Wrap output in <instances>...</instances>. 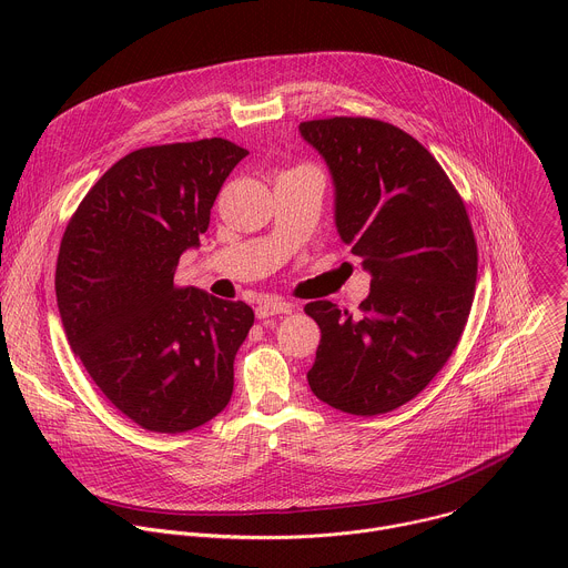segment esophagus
Wrapping results in <instances>:
<instances>
[{"instance_id":"34e87169","label":"esophagus","mask_w":568,"mask_h":568,"mask_svg":"<svg viewBox=\"0 0 568 568\" xmlns=\"http://www.w3.org/2000/svg\"><path fill=\"white\" fill-rule=\"evenodd\" d=\"M294 310L292 303L287 301H278V298H265L258 303L256 307V316L258 318H267V316H276V314H290Z\"/></svg>"}]
</instances>
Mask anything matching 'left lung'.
Segmentation results:
<instances>
[{
    "mask_svg": "<svg viewBox=\"0 0 568 568\" xmlns=\"http://www.w3.org/2000/svg\"><path fill=\"white\" fill-rule=\"evenodd\" d=\"M326 159L335 224L371 274L359 312L305 305L321 328L312 393L353 416L414 399L454 353L476 283V240L460 195L434 154L404 130L366 116L305 121Z\"/></svg>",
    "mask_w": 568,
    "mask_h": 568,
    "instance_id": "obj_1",
    "label": "left lung"
}]
</instances>
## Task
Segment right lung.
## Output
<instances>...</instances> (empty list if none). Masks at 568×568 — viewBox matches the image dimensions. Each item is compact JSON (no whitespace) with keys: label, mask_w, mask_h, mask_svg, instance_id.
Here are the masks:
<instances>
[{"label":"right lung","mask_w":568,"mask_h":568,"mask_svg":"<svg viewBox=\"0 0 568 568\" xmlns=\"http://www.w3.org/2000/svg\"><path fill=\"white\" fill-rule=\"evenodd\" d=\"M247 154L220 136L134 150L64 229L55 296L67 342L103 395L148 432L197 429L231 399L254 310L178 287L175 270L200 247L224 180Z\"/></svg>","instance_id":"add662e5"}]
</instances>
